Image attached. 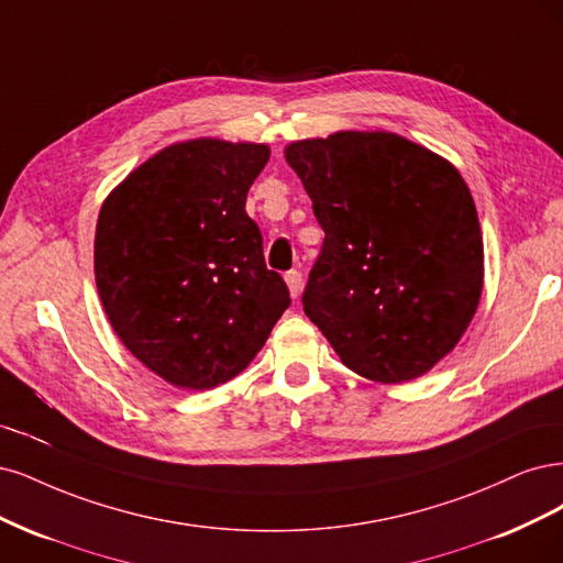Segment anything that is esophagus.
Segmentation results:
<instances>
[{
    "label": "esophagus",
    "instance_id": "1",
    "mask_svg": "<svg viewBox=\"0 0 563 563\" xmlns=\"http://www.w3.org/2000/svg\"><path fill=\"white\" fill-rule=\"evenodd\" d=\"M285 283H287V287H289V292H292V297L297 299V297L301 295V285H303L301 271H297V268L287 271V274H285Z\"/></svg>",
    "mask_w": 563,
    "mask_h": 563
}]
</instances>
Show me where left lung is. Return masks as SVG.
<instances>
[{"label":"left lung","instance_id":"1","mask_svg":"<svg viewBox=\"0 0 563 563\" xmlns=\"http://www.w3.org/2000/svg\"><path fill=\"white\" fill-rule=\"evenodd\" d=\"M324 231L303 311L343 365L402 384L451 353L484 283L477 208L442 156L395 133L287 144Z\"/></svg>","mask_w":563,"mask_h":563}]
</instances>
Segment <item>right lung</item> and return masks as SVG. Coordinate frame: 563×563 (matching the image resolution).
Segmentation results:
<instances>
[{
	"label": "right lung",
	"instance_id": "1",
	"mask_svg": "<svg viewBox=\"0 0 563 563\" xmlns=\"http://www.w3.org/2000/svg\"><path fill=\"white\" fill-rule=\"evenodd\" d=\"M266 144L189 140L144 161L107 196L96 285L114 332L144 367L206 390L241 374L289 306L245 212Z\"/></svg>",
	"mask_w": 563,
	"mask_h": 563
}]
</instances>
